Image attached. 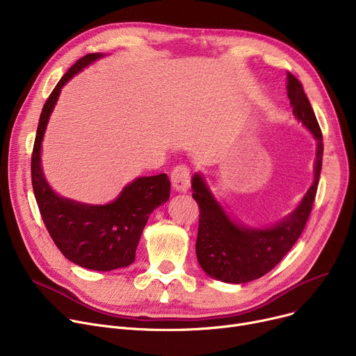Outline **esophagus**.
<instances>
[{"instance_id": "esophagus-1", "label": "esophagus", "mask_w": 356, "mask_h": 356, "mask_svg": "<svg viewBox=\"0 0 356 356\" xmlns=\"http://www.w3.org/2000/svg\"><path fill=\"white\" fill-rule=\"evenodd\" d=\"M172 184L179 192H188L191 188V168L186 164H179L172 170Z\"/></svg>"}]
</instances>
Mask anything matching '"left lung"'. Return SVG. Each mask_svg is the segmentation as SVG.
I'll list each match as a JSON object with an SVG mask.
<instances>
[{"label": "left lung", "instance_id": "left-lung-1", "mask_svg": "<svg viewBox=\"0 0 356 356\" xmlns=\"http://www.w3.org/2000/svg\"><path fill=\"white\" fill-rule=\"evenodd\" d=\"M287 95L296 118L317 140L314 181L293 213L267 229L238 225L219 207L203 177L193 176V197L200 209L196 257L203 271L220 282L239 284L266 275L291 250L310 216L322 170V129L302 82L290 72H287Z\"/></svg>", "mask_w": 356, "mask_h": 356}]
</instances>
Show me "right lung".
Here are the masks:
<instances>
[{"label": "right lung", "mask_w": 356, "mask_h": 356, "mask_svg": "<svg viewBox=\"0 0 356 356\" xmlns=\"http://www.w3.org/2000/svg\"><path fill=\"white\" fill-rule=\"evenodd\" d=\"M99 58H102L101 53L83 56L63 74L49 95L33 147L31 183L44 227L60 252L81 267L111 271L134 263L138 241L149 213L170 196V180L167 175L138 177L125 186L114 202L92 207L56 195L47 184L40 165L44 129L62 86Z\"/></svg>", "instance_id": "1"}]
</instances>
